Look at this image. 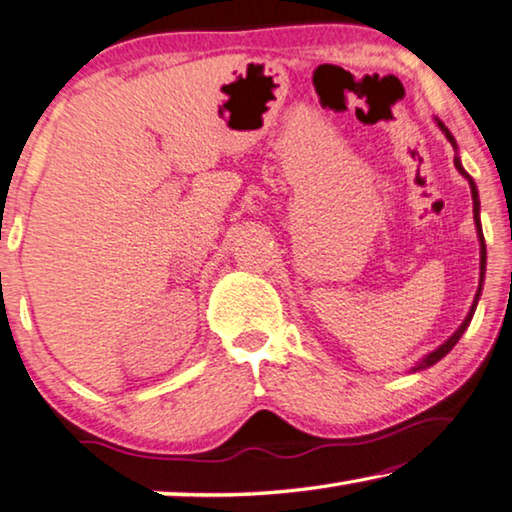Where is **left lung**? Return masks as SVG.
I'll return each mask as SVG.
<instances>
[{"label":"left lung","instance_id":"obj_1","mask_svg":"<svg viewBox=\"0 0 512 512\" xmlns=\"http://www.w3.org/2000/svg\"><path fill=\"white\" fill-rule=\"evenodd\" d=\"M436 124H439V129L446 133V138L450 140V143H453V147H457V143H455V138H453V133H450L448 129H446V124L443 122H439L436 120ZM455 166H457V170L459 173H462L466 180H469V187H471V198H473V219H476V231H478V240H480V284H478V291H476V298H473V305H471V309H469V314H466V318H464V323L459 325V328L453 332V337L450 339H446V342H443L439 348H436V351H432V353H427L425 358H422L416 367L411 369V372H420V369H425V367H432L434 362H439L443 355H448L450 351H453V346L459 342V337L464 335V330L469 328V323H471V318H473V311H476V305H478V298H480V291H483V279H485V261H487V251H485V238H483V228H480V201H478V189H476V182L471 180V175L466 173V170L462 168V161L459 159H455Z\"/></svg>","mask_w":512,"mask_h":512}]
</instances>
